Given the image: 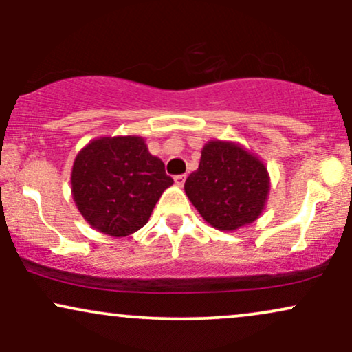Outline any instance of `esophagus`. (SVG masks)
Here are the masks:
<instances>
[{
	"mask_svg": "<svg viewBox=\"0 0 352 352\" xmlns=\"http://www.w3.org/2000/svg\"><path fill=\"white\" fill-rule=\"evenodd\" d=\"M173 180H175V184L179 185V187H184L185 180H187V175H184V173H182V175H175L173 177Z\"/></svg>",
	"mask_w": 352,
	"mask_h": 352,
	"instance_id": "obj_1",
	"label": "esophagus"
}]
</instances>
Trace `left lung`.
<instances>
[{
  "instance_id": "1",
  "label": "left lung",
  "mask_w": 352,
  "mask_h": 352,
  "mask_svg": "<svg viewBox=\"0 0 352 352\" xmlns=\"http://www.w3.org/2000/svg\"><path fill=\"white\" fill-rule=\"evenodd\" d=\"M270 192L265 164L241 145L210 140L200 165L185 182V193L205 221L225 232L253 223Z\"/></svg>"
}]
</instances>
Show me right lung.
I'll return each mask as SVG.
<instances>
[{"mask_svg": "<svg viewBox=\"0 0 352 352\" xmlns=\"http://www.w3.org/2000/svg\"><path fill=\"white\" fill-rule=\"evenodd\" d=\"M172 184L162 160L151 155L137 135L92 140L78 153L71 173L80 215L92 228L116 238L142 228Z\"/></svg>", "mask_w": 352, "mask_h": 352, "instance_id": "right-lung-1", "label": "right lung"}]
</instances>
